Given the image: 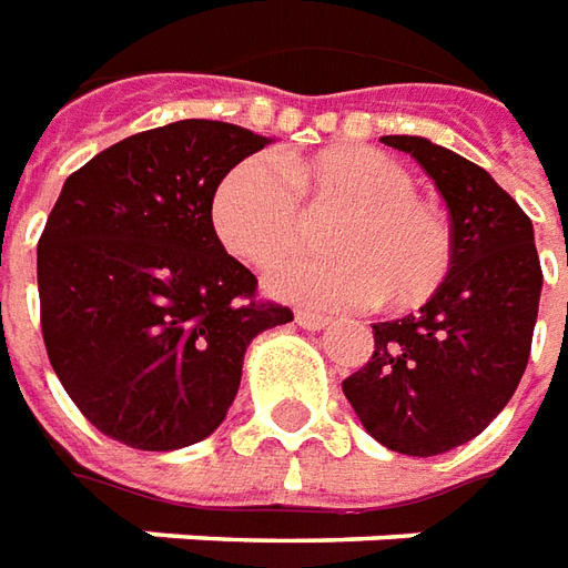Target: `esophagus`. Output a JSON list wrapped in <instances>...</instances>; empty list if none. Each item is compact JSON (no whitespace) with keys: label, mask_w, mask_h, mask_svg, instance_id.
I'll return each instance as SVG.
<instances>
[{"label":"esophagus","mask_w":568,"mask_h":568,"mask_svg":"<svg viewBox=\"0 0 568 568\" xmlns=\"http://www.w3.org/2000/svg\"><path fill=\"white\" fill-rule=\"evenodd\" d=\"M296 324L303 329H324L329 327V317L312 315V312H296Z\"/></svg>","instance_id":"1"}]
</instances>
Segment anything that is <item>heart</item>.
Segmentation results:
<instances>
[{
	"label": "heart",
	"instance_id": "1",
	"mask_svg": "<svg viewBox=\"0 0 568 568\" xmlns=\"http://www.w3.org/2000/svg\"><path fill=\"white\" fill-rule=\"evenodd\" d=\"M300 189L348 207L329 235L336 256H293L268 275V291L317 312L428 300L449 272L444 216L416 199L406 168L369 146H342L308 162L251 155L213 192L211 220L229 251L253 265L275 263L300 239Z\"/></svg>",
	"mask_w": 568,
	"mask_h": 568
}]
</instances>
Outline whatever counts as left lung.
Wrapping results in <instances>:
<instances>
[{
    "label": "left lung",
    "mask_w": 568,
    "mask_h": 568,
    "mask_svg": "<svg viewBox=\"0 0 568 568\" xmlns=\"http://www.w3.org/2000/svg\"><path fill=\"white\" fill-rule=\"evenodd\" d=\"M432 176L449 213V272L416 315L373 324V357L342 382L369 437L440 456L505 409L532 348L541 263L532 220L480 164L425 136L388 134Z\"/></svg>",
    "instance_id": "8db88e82"
}]
</instances>
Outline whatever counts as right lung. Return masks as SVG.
Listing matches in <instances>:
<instances>
[{"label": "right lung", "instance_id": "right-lung-1", "mask_svg": "<svg viewBox=\"0 0 568 568\" xmlns=\"http://www.w3.org/2000/svg\"><path fill=\"white\" fill-rule=\"evenodd\" d=\"M247 128L183 119L124 136L67 176L39 239L48 361L94 428L149 453L211 437L244 352L291 308L216 239V183L268 146Z\"/></svg>", "mask_w": 568, "mask_h": 568}]
</instances>
